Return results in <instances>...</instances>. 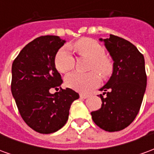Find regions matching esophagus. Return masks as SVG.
Masks as SVG:
<instances>
[{
	"label": "esophagus",
	"instance_id": "34e87169",
	"mask_svg": "<svg viewBox=\"0 0 154 154\" xmlns=\"http://www.w3.org/2000/svg\"><path fill=\"white\" fill-rule=\"evenodd\" d=\"M80 97L82 98V99H87V97H89V95H87V94L81 93L80 94Z\"/></svg>",
	"mask_w": 154,
	"mask_h": 154
}]
</instances>
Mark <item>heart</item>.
I'll return each instance as SVG.
<instances>
[{
	"label": "heart",
	"mask_w": 154,
	"mask_h": 154,
	"mask_svg": "<svg viewBox=\"0 0 154 154\" xmlns=\"http://www.w3.org/2000/svg\"><path fill=\"white\" fill-rule=\"evenodd\" d=\"M69 48L77 52L80 56L91 58V69H96L103 77L110 76L113 71V64L110 58L105 56V48L92 38H81ZM75 58L69 48L63 47L57 51L55 56V66L62 73H66L74 67ZM96 71L87 73L73 72L65 78L67 87L82 92H87L97 87L100 82V75Z\"/></svg>",
	"instance_id": "heart-1"
}]
</instances>
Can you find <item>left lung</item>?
<instances>
[{
	"instance_id": "left-lung-1",
	"label": "left lung",
	"mask_w": 154,
	"mask_h": 154,
	"mask_svg": "<svg viewBox=\"0 0 154 154\" xmlns=\"http://www.w3.org/2000/svg\"><path fill=\"white\" fill-rule=\"evenodd\" d=\"M113 60L111 77L100 91L101 108L91 115L95 124L108 132L122 130L135 119L147 86L144 57L129 41L110 35L99 39Z\"/></svg>"
}]
</instances>
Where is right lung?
<instances>
[{
	"instance_id": "obj_1",
	"label": "right lung",
	"mask_w": 154,
	"mask_h": 154,
	"mask_svg": "<svg viewBox=\"0 0 154 154\" xmlns=\"http://www.w3.org/2000/svg\"><path fill=\"white\" fill-rule=\"evenodd\" d=\"M66 43L46 35L29 43L12 63L11 92L19 112L27 125L40 134L57 131L67 123L72 103L79 94L66 88L51 94L63 83L55 67V56Z\"/></svg>"
}]
</instances>
